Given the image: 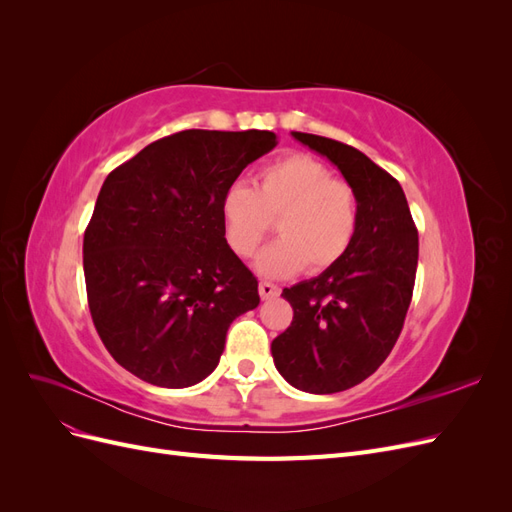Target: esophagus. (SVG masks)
Returning a JSON list of instances; mask_svg holds the SVG:
<instances>
[{
	"mask_svg": "<svg viewBox=\"0 0 512 512\" xmlns=\"http://www.w3.org/2000/svg\"><path fill=\"white\" fill-rule=\"evenodd\" d=\"M258 290H260V297L262 299H273V297H277V294H280V288H277L271 282H260Z\"/></svg>",
	"mask_w": 512,
	"mask_h": 512,
	"instance_id": "obj_1",
	"label": "esophagus"
}]
</instances>
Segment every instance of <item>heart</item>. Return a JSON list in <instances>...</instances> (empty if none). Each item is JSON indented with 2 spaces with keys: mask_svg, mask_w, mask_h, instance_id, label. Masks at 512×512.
I'll return each instance as SVG.
<instances>
[{
  "mask_svg": "<svg viewBox=\"0 0 512 512\" xmlns=\"http://www.w3.org/2000/svg\"><path fill=\"white\" fill-rule=\"evenodd\" d=\"M226 241L250 258L277 220L280 239L256 258L267 277H288L303 267L320 273L342 258L359 226V200L352 185L335 179L322 162L288 156L262 168L256 188L235 181L222 198Z\"/></svg>",
  "mask_w": 512,
  "mask_h": 512,
  "instance_id": "b5f03b06",
  "label": "heart"
}]
</instances>
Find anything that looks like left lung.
<instances>
[{
  "instance_id": "left-lung-1",
  "label": "left lung",
  "mask_w": 512,
  "mask_h": 512,
  "mask_svg": "<svg viewBox=\"0 0 512 512\" xmlns=\"http://www.w3.org/2000/svg\"><path fill=\"white\" fill-rule=\"evenodd\" d=\"M292 136L342 170L359 200L348 252L318 277L284 288L294 316L271 344L286 382L329 395L363 382L391 354L412 301L418 232L399 181L365 153L316 134Z\"/></svg>"
}]
</instances>
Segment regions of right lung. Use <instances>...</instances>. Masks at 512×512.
<instances>
[{
  "mask_svg": "<svg viewBox=\"0 0 512 512\" xmlns=\"http://www.w3.org/2000/svg\"><path fill=\"white\" fill-rule=\"evenodd\" d=\"M277 145L269 130H183L106 177L83 239L91 320L130 374L185 389L218 367L258 280L226 241L222 198Z\"/></svg>",
  "mask_w": 512,
  "mask_h": 512,
  "instance_id": "obj_1",
  "label": "right lung"
}]
</instances>
